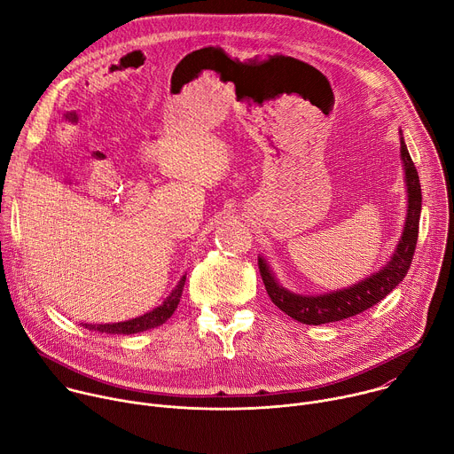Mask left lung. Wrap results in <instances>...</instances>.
Returning <instances> with one entry per match:
<instances>
[{
	"mask_svg": "<svg viewBox=\"0 0 454 454\" xmlns=\"http://www.w3.org/2000/svg\"><path fill=\"white\" fill-rule=\"evenodd\" d=\"M401 160L404 167V179L408 190V214L403 235L399 244L384 268L377 273L363 278L361 282L331 291L323 294H298L278 284L271 268L264 261V256H258V270L264 280L266 291L271 301L284 310L293 319L303 323V325H321V323L341 321L345 317L356 316L372 305L379 303L384 296L390 294L406 277L419 239V221L422 210V192L419 172L411 161L408 147L404 144V137L401 133Z\"/></svg>",
	"mask_w": 454,
	"mask_h": 454,
	"instance_id": "1",
	"label": "left lung"
}]
</instances>
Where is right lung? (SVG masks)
I'll use <instances>...</instances> for the list:
<instances>
[{"instance_id": "obj_1", "label": "right lung", "mask_w": 454, "mask_h": 454, "mask_svg": "<svg viewBox=\"0 0 454 454\" xmlns=\"http://www.w3.org/2000/svg\"><path fill=\"white\" fill-rule=\"evenodd\" d=\"M184 280L186 275L181 277V280L177 282V286L174 287V291L165 298V301L153 309L151 312L127 319V321H120V323H104V325H91V323H84V327L90 331H97V333H106V334H137V333H144L149 329H156L174 314V310L177 309L179 298L183 294V287H184Z\"/></svg>"}]
</instances>
